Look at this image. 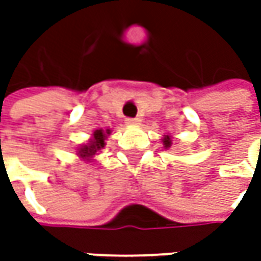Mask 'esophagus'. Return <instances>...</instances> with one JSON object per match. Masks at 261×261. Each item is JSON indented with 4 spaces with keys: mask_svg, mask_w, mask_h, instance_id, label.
<instances>
[{
    "mask_svg": "<svg viewBox=\"0 0 261 261\" xmlns=\"http://www.w3.org/2000/svg\"><path fill=\"white\" fill-rule=\"evenodd\" d=\"M139 122H141V119L139 117H127L126 119V125H139Z\"/></svg>",
    "mask_w": 261,
    "mask_h": 261,
    "instance_id": "34e87169",
    "label": "esophagus"
}]
</instances>
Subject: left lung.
<instances>
[{
	"instance_id": "8db88e82",
	"label": "left lung",
	"mask_w": 261,
	"mask_h": 261,
	"mask_svg": "<svg viewBox=\"0 0 261 261\" xmlns=\"http://www.w3.org/2000/svg\"><path fill=\"white\" fill-rule=\"evenodd\" d=\"M163 144H164V148H170V146H171V136L164 135V138H163Z\"/></svg>"
}]
</instances>
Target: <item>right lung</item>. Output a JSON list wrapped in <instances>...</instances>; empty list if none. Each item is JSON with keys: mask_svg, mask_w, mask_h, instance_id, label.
Masks as SVG:
<instances>
[{"mask_svg": "<svg viewBox=\"0 0 261 261\" xmlns=\"http://www.w3.org/2000/svg\"><path fill=\"white\" fill-rule=\"evenodd\" d=\"M110 135V129H95L94 134L91 136V139L84 144V145L78 146L76 155L86 161H91L98 152H101V149L106 145V138Z\"/></svg>", "mask_w": 261, "mask_h": 261, "instance_id": "add662e5", "label": "right lung"}]
</instances>
